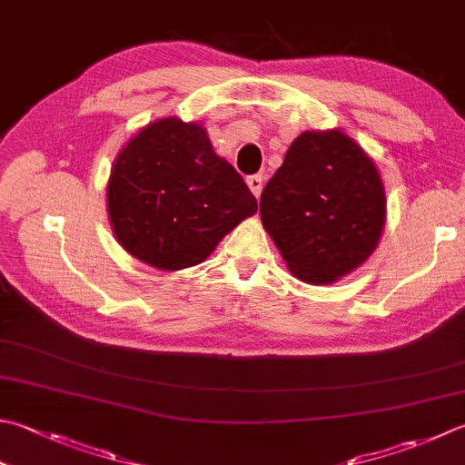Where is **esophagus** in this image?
<instances>
[{
  "mask_svg": "<svg viewBox=\"0 0 465 465\" xmlns=\"http://www.w3.org/2000/svg\"><path fill=\"white\" fill-rule=\"evenodd\" d=\"M245 183H248V187H250V191L253 193V197H260V193H262V187H263V179H262V175H252V177H248L245 179Z\"/></svg>",
  "mask_w": 465,
  "mask_h": 465,
  "instance_id": "esophagus-1",
  "label": "esophagus"
}]
</instances>
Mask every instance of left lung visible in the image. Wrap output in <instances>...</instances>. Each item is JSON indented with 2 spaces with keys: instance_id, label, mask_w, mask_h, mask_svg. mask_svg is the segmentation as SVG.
<instances>
[{
  "instance_id": "1",
  "label": "left lung",
  "mask_w": 465,
  "mask_h": 465,
  "mask_svg": "<svg viewBox=\"0 0 465 465\" xmlns=\"http://www.w3.org/2000/svg\"><path fill=\"white\" fill-rule=\"evenodd\" d=\"M263 230L306 284H332L377 250L387 220L375 161L342 133L304 131L260 197Z\"/></svg>"
}]
</instances>
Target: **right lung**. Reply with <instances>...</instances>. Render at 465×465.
<instances>
[{"mask_svg": "<svg viewBox=\"0 0 465 465\" xmlns=\"http://www.w3.org/2000/svg\"><path fill=\"white\" fill-rule=\"evenodd\" d=\"M106 209L124 252L177 272L205 262L258 203L240 173L213 151L203 124L167 116L144 124L118 151Z\"/></svg>", "mask_w": 465, "mask_h": 465, "instance_id": "obj_1", "label": "right lung"}]
</instances>
